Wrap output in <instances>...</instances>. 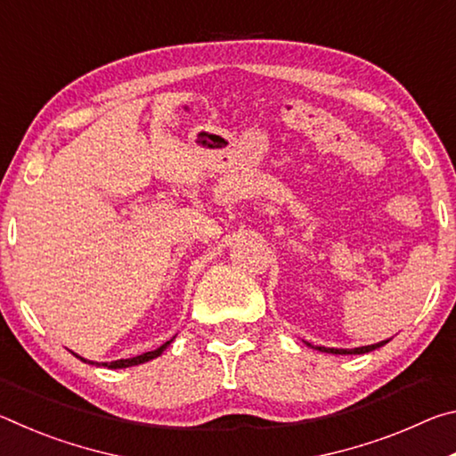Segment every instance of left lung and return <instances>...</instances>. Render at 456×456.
Listing matches in <instances>:
<instances>
[{"label": "left lung", "mask_w": 456, "mask_h": 456, "mask_svg": "<svg viewBox=\"0 0 456 456\" xmlns=\"http://www.w3.org/2000/svg\"><path fill=\"white\" fill-rule=\"evenodd\" d=\"M390 339H384V342H378V344H372V346H362V348H354V350H344V348H323V346H315V350L320 352H328V354H366V352H372L376 348H380V346L388 344ZM312 346V344H307Z\"/></svg>", "instance_id": "1"}]
</instances>
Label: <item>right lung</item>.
Returning <instances> with one entry per match:
<instances>
[{"instance_id":"right-lung-1","label":"right lung","mask_w":456,"mask_h":456,"mask_svg":"<svg viewBox=\"0 0 456 456\" xmlns=\"http://www.w3.org/2000/svg\"><path fill=\"white\" fill-rule=\"evenodd\" d=\"M175 339V336L168 339V342H165L163 346H160V348H157V350H152V352H144V354H141V356H134V358H126V360H114V362H102V366H106V368H112V370H117V368H128V366H138V364H144V362H149V360H152V358H157V356H160V354H163L165 350H167V346L171 344ZM76 358H80L78 354H74ZM82 362H88V360H84V358H80ZM88 364H92V366H100L98 362H88Z\"/></svg>"}]
</instances>
